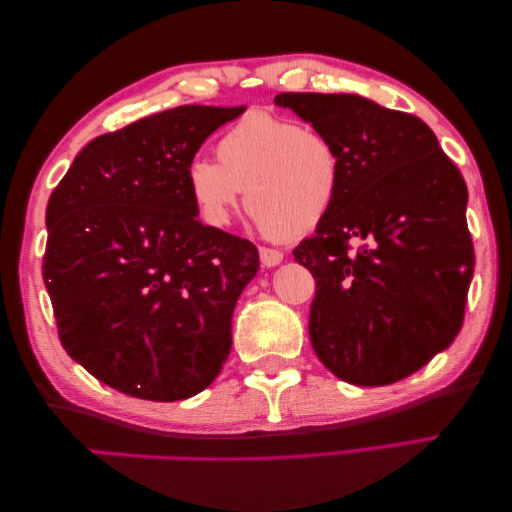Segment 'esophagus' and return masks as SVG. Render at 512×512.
I'll list each match as a JSON object with an SVG mask.
<instances>
[{"instance_id":"esophagus-1","label":"esophagus","mask_w":512,"mask_h":512,"mask_svg":"<svg viewBox=\"0 0 512 512\" xmlns=\"http://www.w3.org/2000/svg\"><path fill=\"white\" fill-rule=\"evenodd\" d=\"M258 254H261V263L265 267H274L283 261V251L274 249V247H261L258 249Z\"/></svg>"}]
</instances>
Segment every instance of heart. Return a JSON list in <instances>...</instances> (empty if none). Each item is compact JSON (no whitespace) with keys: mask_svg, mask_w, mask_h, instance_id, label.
<instances>
[{"mask_svg":"<svg viewBox=\"0 0 512 512\" xmlns=\"http://www.w3.org/2000/svg\"><path fill=\"white\" fill-rule=\"evenodd\" d=\"M215 161L188 167L192 204L206 224L229 226L245 188V206L274 238H299L331 213L342 183V156L313 124L251 111L226 129Z\"/></svg>","mask_w":512,"mask_h":512,"instance_id":"b5f03b06","label":"heart"}]
</instances>
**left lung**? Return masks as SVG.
I'll list each match as a JSON object with an SVG mask.
<instances>
[{
  "instance_id": "8db88e82",
  "label": "left lung",
  "mask_w": 512,
  "mask_h": 512,
  "mask_svg": "<svg viewBox=\"0 0 512 512\" xmlns=\"http://www.w3.org/2000/svg\"><path fill=\"white\" fill-rule=\"evenodd\" d=\"M274 104L322 129L342 156L335 206L292 251L315 279V354L354 385L406 379L463 326L474 274L463 174L410 113L322 92H281Z\"/></svg>"
}]
</instances>
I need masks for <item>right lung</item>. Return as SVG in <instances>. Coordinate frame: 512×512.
Listing matches in <instances>:
<instances>
[{
    "instance_id": "obj_1",
    "label": "right lung",
    "mask_w": 512,
    "mask_h": 512,
    "mask_svg": "<svg viewBox=\"0 0 512 512\" xmlns=\"http://www.w3.org/2000/svg\"><path fill=\"white\" fill-rule=\"evenodd\" d=\"M242 111L177 106L97 136L49 197L43 279L58 338L124 395L188 399L229 358L258 249L197 220L188 167Z\"/></svg>"
}]
</instances>
